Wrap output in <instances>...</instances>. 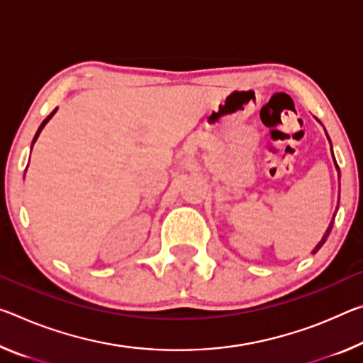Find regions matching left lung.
Returning a JSON list of instances; mask_svg holds the SVG:
<instances>
[{"instance_id": "8db88e82", "label": "left lung", "mask_w": 363, "mask_h": 363, "mask_svg": "<svg viewBox=\"0 0 363 363\" xmlns=\"http://www.w3.org/2000/svg\"><path fill=\"white\" fill-rule=\"evenodd\" d=\"M326 137H328V134H326ZM328 140H330V137H328ZM330 143H331V140H330ZM331 153H333V147H331ZM333 158H335V155H333ZM335 166H336V169H337V176H339V179H341V172H339V166H337V163H336V160H335ZM333 220H335V216H333ZM333 220H331V223H330V226H328V229H326L325 235H323V238H321L320 242L316 244V247H315V249H313V254H316V252H318V250L321 249V245H323V244L326 242L328 235H330L331 229H333V224H335V221H333Z\"/></svg>"}]
</instances>
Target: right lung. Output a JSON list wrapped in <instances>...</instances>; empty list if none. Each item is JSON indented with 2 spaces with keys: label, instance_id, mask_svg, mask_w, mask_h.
I'll return each instance as SVG.
<instances>
[{
  "label": "right lung",
  "instance_id": "obj_1",
  "mask_svg": "<svg viewBox=\"0 0 363 363\" xmlns=\"http://www.w3.org/2000/svg\"><path fill=\"white\" fill-rule=\"evenodd\" d=\"M56 109H57V108H56ZM56 109H53V111H51V113H50V116H47V119H45V121H43V123H42V124H40V128H38V130H37V134H35V137H33V140H32V147H33V143H35V140L38 139L40 132H42V129L45 128V124H47V123H48V121H50L51 118H53V114L56 113Z\"/></svg>",
  "mask_w": 363,
  "mask_h": 363
}]
</instances>
